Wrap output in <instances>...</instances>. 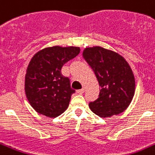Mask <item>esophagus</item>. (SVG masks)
<instances>
[{
    "label": "esophagus",
    "instance_id": "1",
    "mask_svg": "<svg viewBox=\"0 0 155 155\" xmlns=\"http://www.w3.org/2000/svg\"><path fill=\"white\" fill-rule=\"evenodd\" d=\"M76 93L80 94H82L84 93V88H83V89L78 90V91H76Z\"/></svg>",
    "mask_w": 155,
    "mask_h": 155
}]
</instances>
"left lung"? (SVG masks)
Returning <instances> with one entry per match:
<instances>
[{
	"label": "left lung",
	"mask_w": 155,
	"mask_h": 155,
	"mask_svg": "<svg viewBox=\"0 0 155 155\" xmlns=\"http://www.w3.org/2000/svg\"><path fill=\"white\" fill-rule=\"evenodd\" d=\"M83 58L92 68L100 87L99 97L90 109L102 118L121 114L135 94L136 80L129 64L120 54L96 45L86 47Z\"/></svg>",
	"instance_id": "8db88e82"
}]
</instances>
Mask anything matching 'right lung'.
<instances>
[{
    "label": "right lung",
    "instance_id": "obj_1",
    "mask_svg": "<svg viewBox=\"0 0 155 155\" xmlns=\"http://www.w3.org/2000/svg\"><path fill=\"white\" fill-rule=\"evenodd\" d=\"M78 46L53 45L41 49L33 56L25 75V94L37 113L55 118L65 111L75 91L69 79L61 74L65 63L80 53Z\"/></svg>",
    "mask_w": 155,
    "mask_h": 155
}]
</instances>
